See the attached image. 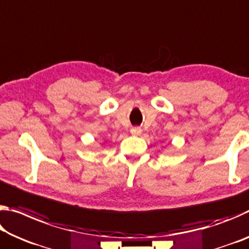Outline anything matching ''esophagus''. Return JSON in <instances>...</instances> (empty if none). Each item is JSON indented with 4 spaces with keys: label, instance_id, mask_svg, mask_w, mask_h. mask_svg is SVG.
Returning a JSON list of instances; mask_svg holds the SVG:
<instances>
[{
    "label": "esophagus",
    "instance_id": "esophagus-1",
    "mask_svg": "<svg viewBox=\"0 0 249 249\" xmlns=\"http://www.w3.org/2000/svg\"><path fill=\"white\" fill-rule=\"evenodd\" d=\"M130 133H132L133 135H140L142 133V129L140 127H133L132 129H130Z\"/></svg>",
    "mask_w": 249,
    "mask_h": 249
}]
</instances>
